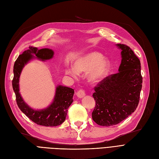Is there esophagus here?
<instances>
[{"label":"esophagus","instance_id":"esophagus-1","mask_svg":"<svg viewBox=\"0 0 159 159\" xmlns=\"http://www.w3.org/2000/svg\"><path fill=\"white\" fill-rule=\"evenodd\" d=\"M76 96L78 98H83L85 96V90L83 89H80L77 92H76Z\"/></svg>","mask_w":159,"mask_h":159}]
</instances>
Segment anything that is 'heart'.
I'll use <instances>...</instances> for the list:
<instances>
[{
    "instance_id": "b5f03b06",
    "label": "heart",
    "mask_w": 159,
    "mask_h": 159,
    "mask_svg": "<svg viewBox=\"0 0 159 159\" xmlns=\"http://www.w3.org/2000/svg\"><path fill=\"white\" fill-rule=\"evenodd\" d=\"M109 67V61L103 58V55L98 52H92L76 59L73 67H67L65 72L73 77H76L79 73L89 71V79L92 82H96L107 74Z\"/></svg>"
}]
</instances>
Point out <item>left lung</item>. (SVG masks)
<instances>
[{
    "label": "left lung",
    "mask_w": 159,
    "mask_h": 159,
    "mask_svg": "<svg viewBox=\"0 0 159 159\" xmlns=\"http://www.w3.org/2000/svg\"><path fill=\"white\" fill-rule=\"evenodd\" d=\"M117 45L121 49L119 72L99 82L93 94L96 105L92 117L102 126L116 125L134 112L142 89L139 58L129 46L121 43Z\"/></svg>",
    "instance_id": "obj_1"
}]
</instances>
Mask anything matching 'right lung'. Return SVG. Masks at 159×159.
<instances>
[{"label": "right lung", "mask_w": 159, "mask_h": 159, "mask_svg": "<svg viewBox=\"0 0 159 159\" xmlns=\"http://www.w3.org/2000/svg\"><path fill=\"white\" fill-rule=\"evenodd\" d=\"M43 61L49 59L53 56V52L49 49H38L37 48L30 46L29 49L18 56L14 65V77L12 88L16 95V103L19 108L35 124L46 127H53L61 125L66 118L67 110L73 102L74 90L71 88L58 86L53 103L48 108L42 110H34L25 103L19 93V77L24 66L28 61L34 57Z\"/></svg>", "instance_id": "obj_1"}]
</instances>
